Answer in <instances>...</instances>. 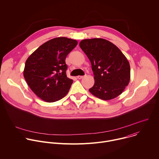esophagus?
<instances>
[{
  "instance_id": "obj_1",
  "label": "esophagus",
  "mask_w": 159,
  "mask_h": 159,
  "mask_svg": "<svg viewBox=\"0 0 159 159\" xmlns=\"http://www.w3.org/2000/svg\"><path fill=\"white\" fill-rule=\"evenodd\" d=\"M84 77V76H81V75H79V76H77V78L79 79H82Z\"/></svg>"
}]
</instances>
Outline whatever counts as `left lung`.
<instances>
[{
    "mask_svg": "<svg viewBox=\"0 0 159 159\" xmlns=\"http://www.w3.org/2000/svg\"><path fill=\"white\" fill-rule=\"evenodd\" d=\"M79 46L91 63L94 75V85L89 92L105 101L120 95L130 80L129 63L121 51L102 38L83 39Z\"/></svg>",
    "mask_w": 159,
    "mask_h": 159,
    "instance_id": "obj_1",
    "label": "left lung"
}]
</instances>
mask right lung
Wrapping results in <instances>:
<instances>
[{"instance_id":"obj_1","label":"right lung","mask_w":159,"mask_h":159,"mask_svg":"<svg viewBox=\"0 0 159 159\" xmlns=\"http://www.w3.org/2000/svg\"><path fill=\"white\" fill-rule=\"evenodd\" d=\"M77 44L75 39L55 38L41 45L26 60L24 77L32 91L45 102L57 101L69 93L73 80L66 77L65 58Z\"/></svg>"}]
</instances>
